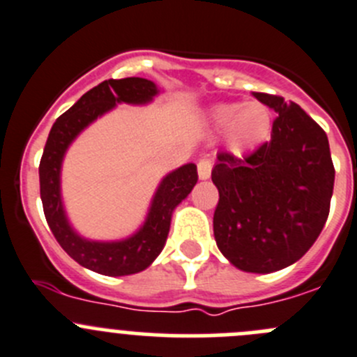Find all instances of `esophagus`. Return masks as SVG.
I'll return each instance as SVG.
<instances>
[{"mask_svg":"<svg viewBox=\"0 0 357 357\" xmlns=\"http://www.w3.org/2000/svg\"><path fill=\"white\" fill-rule=\"evenodd\" d=\"M211 169H213V162L209 158H202L199 160L197 163V172H199V179H209L211 176Z\"/></svg>","mask_w":357,"mask_h":357,"instance_id":"esophagus-1","label":"esophagus"}]
</instances>
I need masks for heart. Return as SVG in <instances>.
<instances>
[{"label":"heart","instance_id":"obj_1","mask_svg":"<svg viewBox=\"0 0 357 357\" xmlns=\"http://www.w3.org/2000/svg\"><path fill=\"white\" fill-rule=\"evenodd\" d=\"M211 132H224L225 146L234 155L243 156L264 144L271 135L273 118L261 102H220L204 114Z\"/></svg>","mask_w":357,"mask_h":357}]
</instances>
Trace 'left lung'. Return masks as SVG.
Returning a JSON list of instances; mask_svg holds the SVG:
<instances>
[{
  "label": "left lung",
  "mask_w": 357,
  "mask_h": 357,
  "mask_svg": "<svg viewBox=\"0 0 357 357\" xmlns=\"http://www.w3.org/2000/svg\"><path fill=\"white\" fill-rule=\"evenodd\" d=\"M276 112L271 141L246 158L218 153L213 232L224 257L246 273L298 262L321 234L335 185L328 135L298 103L252 93Z\"/></svg>",
  "instance_id": "obj_1"
}]
</instances>
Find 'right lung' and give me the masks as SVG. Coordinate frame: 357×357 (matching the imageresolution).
Wrapping results in <instances>:
<instances>
[{
	"label": "right lung",
	"instance_id": "1",
	"mask_svg": "<svg viewBox=\"0 0 357 357\" xmlns=\"http://www.w3.org/2000/svg\"><path fill=\"white\" fill-rule=\"evenodd\" d=\"M160 88L142 77L109 79L81 96L59 116L49 133L40 160V199L52 234L61 248L86 269L105 276H126L153 264L167 241L174 209L188 197L197 183V165L185 163L162 178L149 202L141 227L126 238L100 241L79 234L66 213L61 194L63 160L72 142L118 103L148 105Z\"/></svg>",
	"mask_w": 357,
	"mask_h": 357
}]
</instances>
